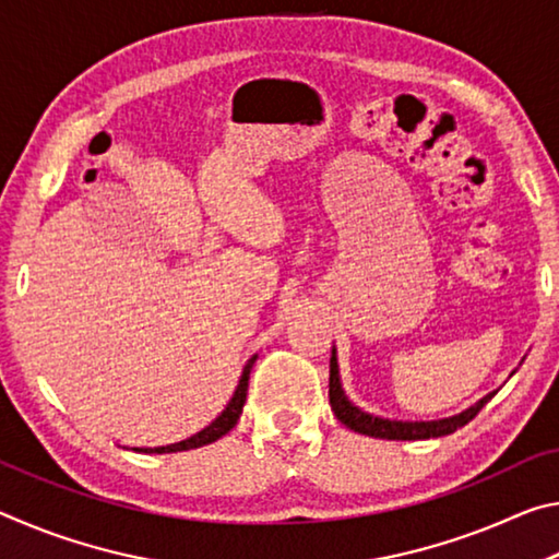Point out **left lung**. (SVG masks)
<instances>
[{"instance_id":"8db88e82","label":"left lung","mask_w":559,"mask_h":559,"mask_svg":"<svg viewBox=\"0 0 559 559\" xmlns=\"http://www.w3.org/2000/svg\"><path fill=\"white\" fill-rule=\"evenodd\" d=\"M493 394H488L480 400L478 404H473L471 409L461 412L456 416H449V419H439V421H390V419H380V416L365 414L359 412L357 406L347 402V396L340 386V374H337V357L335 349L330 355V406L340 421L345 424L347 429H353L357 433H365V437H374V439H390V441H416V439H433V437H447V433H453L476 416L484 404L490 400Z\"/></svg>"}]
</instances>
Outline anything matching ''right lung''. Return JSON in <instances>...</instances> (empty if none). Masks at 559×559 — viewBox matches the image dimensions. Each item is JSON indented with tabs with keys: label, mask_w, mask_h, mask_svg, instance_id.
<instances>
[{
	"label": "right lung",
	"mask_w": 559,
	"mask_h": 559,
	"mask_svg": "<svg viewBox=\"0 0 559 559\" xmlns=\"http://www.w3.org/2000/svg\"><path fill=\"white\" fill-rule=\"evenodd\" d=\"M257 362V355H253L249 362L243 367V374L239 380V386H236V392L231 396V402L226 404V409L216 416V419L210 424V427L202 429L200 433H194V437H189L179 443H169V447H157V449H135V451H143V453H175V451H189V449H200L206 447V443H212L216 439H222L224 433H229L236 421H239L241 409H243V402H246V392H249V374H251V367Z\"/></svg>",
	"instance_id": "right-lung-1"
}]
</instances>
